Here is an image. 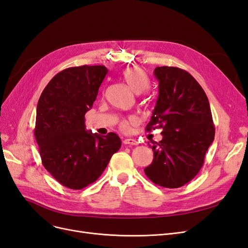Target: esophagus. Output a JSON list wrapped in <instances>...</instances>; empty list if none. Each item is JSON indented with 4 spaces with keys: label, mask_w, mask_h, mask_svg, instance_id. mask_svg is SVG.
Wrapping results in <instances>:
<instances>
[{
    "label": "esophagus",
    "mask_w": 248,
    "mask_h": 248,
    "mask_svg": "<svg viewBox=\"0 0 248 248\" xmlns=\"http://www.w3.org/2000/svg\"><path fill=\"white\" fill-rule=\"evenodd\" d=\"M124 144H127V145H138V141L136 139H133V138H125L124 140Z\"/></svg>",
    "instance_id": "34e87169"
}]
</instances>
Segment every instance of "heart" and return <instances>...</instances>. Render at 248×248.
Wrapping results in <instances>:
<instances>
[{"instance_id":"heart-1","label":"heart","mask_w":248,"mask_h":248,"mask_svg":"<svg viewBox=\"0 0 248 248\" xmlns=\"http://www.w3.org/2000/svg\"><path fill=\"white\" fill-rule=\"evenodd\" d=\"M124 78L130 89L136 93H141L143 92H145L150 84L147 74L144 71L138 68H132V69L126 70L124 74ZM135 122H136L135 117H132L130 119V122L124 121L121 124L122 130L126 131L129 129L130 123H135Z\"/></svg>"}]
</instances>
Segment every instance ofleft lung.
<instances>
[{"instance_id":"obj_1","label":"left lung","mask_w":248,"mask_h":248,"mask_svg":"<svg viewBox=\"0 0 248 248\" xmlns=\"http://www.w3.org/2000/svg\"><path fill=\"white\" fill-rule=\"evenodd\" d=\"M158 97L146 126L163 129V139L153 142L154 161L146 176L155 185L177 188L201 170L215 129L208 98L188 72L176 67H156Z\"/></svg>"}]
</instances>
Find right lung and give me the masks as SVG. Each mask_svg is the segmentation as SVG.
I'll return each instance as SVG.
<instances>
[{
	"mask_svg": "<svg viewBox=\"0 0 248 248\" xmlns=\"http://www.w3.org/2000/svg\"><path fill=\"white\" fill-rule=\"evenodd\" d=\"M107 73L105 66L65 69L38 101L34 134L42 164L68 188L81 189L94 182L122 146L115 133L100 136L85 129L84 115Z\"/></svg>",
	"mask_w": 248,
	"mask_h": 248,
	"instance_id": "right-lung-1",
	"label": "right lung"
}]
</instances>
